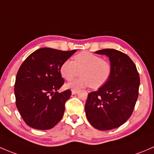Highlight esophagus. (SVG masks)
Listing matches in <instances>:
<instances>
[{
  "mask_svg": "<svg viewBox=\"0 0 154 154\" xmlns=\"http://www.w3.org/2000/svg\"><path fill=\"white\" fill-rule=\"evenodd\" d=\"M77 92H78L77 89H72V90H71V93H72V95H74V94L77 93Z\"/></svg>",
  "mask_w": 154,
  "mask_h": 154,
  "instance_id": "34e87169",
  "label": "esophagus"
}]
</instances>
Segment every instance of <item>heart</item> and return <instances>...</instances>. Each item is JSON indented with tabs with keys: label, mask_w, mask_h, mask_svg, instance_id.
<instances>
[{
	"label": "heart",
	"mask_w": 154,
	"mask_h": 154,
	"mask_svg": "<svg viewBox=\"0 0 154 154\" xmlns=\"http://www.w3.org/2000/svg\"><path fill=\"white\" fill-rule=\"evenodd\" d=\"M111 64L108 60L87 51H83L74 56V62L65 60L60 67V73L65 80L71 81L80 75L78 80L68 83L70 89H79L90 86L98 89L110 78L111 74Z\"/></svg>",
	"instance_id": "1"
}]
</instances>
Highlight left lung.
Masks as SVG:
<instances>
[{
    "mask_svg": "<svg viewBox=\"0 0 154 154\" xmlns=\"http://www.w3.org/2000/svg\"><path fill=\"white\" fill-rule=\"evenodd\" d=\"M110 59V78L97 91L88 95L85 111L88 121L99 130H110L126 123L138 97L140 77L135 65L126 54L104 49L95 52Z\"/></svg>",
    "mask_w": 154,
    "mask_h": 154,
    "instance_id": "8db88e82",
    "label": "left lung"
}]
</instances>
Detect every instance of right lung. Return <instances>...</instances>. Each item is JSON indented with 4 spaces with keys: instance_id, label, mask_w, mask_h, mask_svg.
<instances>
[{
    "instance_id": "obj_1",
    "label": "right lung",
    "mask_w": 154,
    "mask_h": 154,
    "mask_svg": "<svg viewBox=\"0 0 154 154\" xmlns=\"http://www.w3.org/2000/svg\"><path fill=\"white\" fill-rule=\"evenodd\" d=\"M76 51L44 47L31 53L22 64L16 74L14 92L16 107L28 126L47 130L62 118L71 91H57L65 82L60 67Z\"/></svg>"
}]
</instances>
